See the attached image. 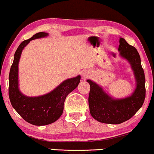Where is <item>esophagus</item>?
<instances>
[{"label": "esophagus", "instance_id": "1", "mask_svg": "<svg viewBox=\"0 0 154 154\" xmlns=\"http://www.w3.org/2000/svg\"><path fill=\"white\" fill-rule=\"evenodd\" d=\"M88 76H89V75H88V73H84V74H83V79H87V78H88Z\"/></svg>", "mask_w": 154, "mask_h": 154}]
</instances>
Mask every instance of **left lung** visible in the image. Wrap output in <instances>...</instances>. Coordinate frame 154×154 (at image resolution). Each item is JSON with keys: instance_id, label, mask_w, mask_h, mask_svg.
Returning <instances> with one entry per match:
<instances>
[{"instance_id": "8db88e82", "label": "left lung", "mask_w": 154, "mask_h": 154, "mask_svg": "<svg viewBox=\"0 0 154 154\" xmlns=\"http://www.w3.org/2000/svg\"><path fill=\"white\" fill-rule=\"evenodd\" d=\"M119 43L120 54L131 64L137 87L130 97L114 100L105 93L97 84L87 80L90 85L88 97L90 114L103 123L120 124L131 119L142 106L146 97L145 75L140 54L136 48L129 45L123 38H120Z\"/></svg>"}]
</instances>
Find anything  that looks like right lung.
<instances>
[{
	"label": "right lung",
	"mask_w": 154,
	"mask_h": 154,
	"mask_svg": "<svg viewBox=\"0 0 154 154\" xmlns=\"http://www.w3.org/2000/svg\"><path fill=\"white\" fill-rule=\"evenodd\" d=\"M39 32L21 43L17 49L9 73V98L13 108L23 119L34 125H45L55 122L63 113L66 96L77 87L81 76L67 79L55 89L45 95L29 97L18 88V64L22 50L31 40L47 36Z\"/></svg>",
	"instance_id": "right-lung-1"
}]
</instances>
